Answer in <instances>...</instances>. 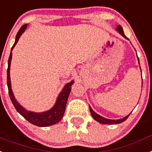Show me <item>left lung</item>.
I'll return each mask as SVG.
<instances>
[{
    "label": "left lung",
    "instance_id": "8db88e82",
    "mask_svg": "<svg viewBox=\"0 0 152 152\" xmlns=\"http://www.w3.org/2000/svg\"><path fill=\"white\" fill-rule=\"evenodd\" d=\"M117 30L119 31L120 33H121V35H123L125 39H128L127 38V37L125 36V35H124V31H123V28H122V27L121 26V25H119V26L117 27ZM138 62H139V59H138ZM90 113H91V115L92 117H94V119H95L96 121L100 122V123L101 124H120V123H122V122H124L125 120H127V118L128 117H129V115H127V117H124V118H122V119H119V120H109V119H107V118H104V117H101V116H100L99 114H97L96 113H95V112L92 110V108L90 107Z\"/></svg>",
    "mask_w": 152,
    "mask_h": 152
}]
</instances>
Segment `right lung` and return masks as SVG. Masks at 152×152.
<instances>
[{
    "mask_svg": "<svg viewBox=\"0 0 152 152\" xmlns=\"http://www.w3.org/2000/svg\"><path fill=\"white\" fill-rule=\"evenodd\" d=\"M26 27L27 24H25V25H22L21 27V28L19 29L18 32L16 35L15 44L11 48V51L14 48L15 45L17 44L19 38L21 35V34L24 32ZM11 57H12V52H11V54H10V56H9L8 58V67H7V88H8L9 96H10L11 102H12V104H13L16 110L21 116L25 117L28 121H29L34 125L39 126V127H48V126L52 125V124H55L60 121L65 113L66 103H67L69 95V93L71 91V86L73 83V81H72L69 83H67L65 86L63 90H62V92L59 94L58 98H57L56 103L51 110L46 112H44V113H33V112L27 111L16 101L13 95V93H12V90H11V80H10V66H11Z\"/></svg>",
    "mask_w": 152,
    "mask_h": 152,
    "instance_id": "obj_1",
    "label": "right lung"
}]
</instances>
